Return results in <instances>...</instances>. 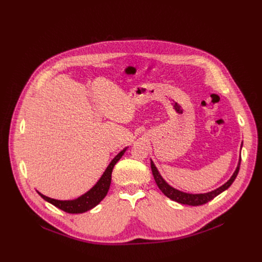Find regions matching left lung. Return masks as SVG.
Instances as JSON below:
<instances>
[{
	"label": "left lung",
	"mask_w": 262,
	"mask_h": 262,
	"mask_svg": "<svg viewBox=\"0 0 262 262\" xmlns=\"http://www.w3.org/2000/svg\"><path fill=\"white\" fill-rule=\"evenodd\" d=\"M239 167H241V159H239V162H238V165H237V168L235 170V172L233 173V175L231 176V178L225 183L223 184L222 186H220L219 189L212 191V192H209V193H206V194H186V193H182L180 191H177L175 189H173L172 186H170L164 179L163 177L160 175L158 169L156 168L155 164L151 162V171H152V174H154V177H155V180L159 186V189L168 197L170 198L171 200L173 201H176L178 203H181V204H185V205H192V206H198V205H202V204H205L207 203L208 201L212 200L214 197H216L219 194H221L222 192H224L225 190H227L229 186L232 184V182L234 181V179L236 178L237 174H238V171H239Z\"/></svg>",
	"instance_id": "left-lung-1"
}]
</instances>
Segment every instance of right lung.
<instances>
[{"label": "right lung", "instance_id": "right-lung-1", "mask_svg": "<svg viewBox=\"0 0 262 262\" xmlns=\"http://www.w3.org/2000/svg\"><path fill=\"white\" fill-rule=\"evenodd\" d=\"M125 149L120 151L115 159L111 162V164L107 166L106 170L98 180V182L93 186V188L87 192L85 195L81 196L80 198L71 201H60L55 200L52 198H49L40 193H38L46 201L52 203L56 207L60 208L61 210L68 212V213H82L87 210H90L91 208L95 207L107 194L110 184H111V178H112V171H113L114 166L116 163L121 159V157L124 155Z\"/></svg>", "mask_w": 262, "mask_h": 262}]
</instances>
